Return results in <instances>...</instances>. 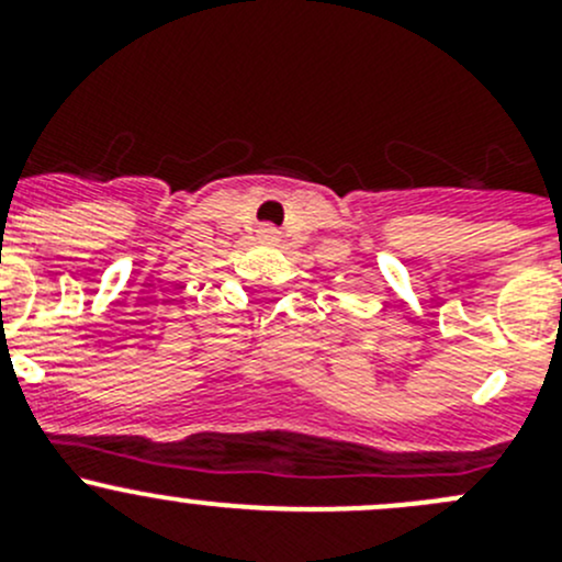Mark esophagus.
<instances>
[{
  "mask_svg": "<svg viewBox=\"0 0 562 562\" xmlns=\"http://www.w3.org/2000/svg\"><path fill=\"white\" fill-rule=\"evenodd\" d=\"M257 232H259V237H262V240H268V243L279 240V229H276L273 224H262Z\"/></svg>",
  "mask_w": 562,
  "mask_h": 562,
  "instance_id": "34e87169",
  "label": "esophagus"
}]
</instances>
